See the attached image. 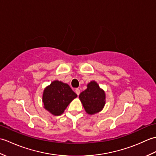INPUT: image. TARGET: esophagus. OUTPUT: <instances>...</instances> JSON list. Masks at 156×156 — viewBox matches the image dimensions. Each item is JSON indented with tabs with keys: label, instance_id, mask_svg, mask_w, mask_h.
<instances>
[{
	"label": "esophagus",
	"instance_id": "34e87169",
	"mask_svg": "<svg viewBox=\"0 0 156 156\" xmlns=\"http://www.w3.org/2000/svg\"><path fill=\"white\" fill-rule=\"evenodd\" d=\"M75 92L76 93V94H77L78 96L80 94V89L79 88H76V90H75Z\"/></svg>",
	"mask_w": 156,
	"mask_h": 156
}]
</instances>
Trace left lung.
Returning a JSON list of instances; mask_svg holds the SVG:
<instances>
[{
    "label": "left lung",
    "instance_id": "8db88e82",
    "mask_svg": "<svg viewBox=\"0 0 156 156\" xmlns=\"http://www.w3.org/2000/svg\"><path fill=\"white\" fill-rule=\"evenodd\" d=\"M79 98L86 112L89 115L97 113L105 107V92L95 81H91L87 84V88L81 92Z\"/></svg>",
    "mask_w": 156,
    "mask_h": 156
}]
</instances>
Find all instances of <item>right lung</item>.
I'll return each mask as SVG.
<instances>
[{
    "instance_id": "right-lung-1",
    "label": "right lung",
    "mask_w": 156,
    "mask_h": 156,
    "mask_svg": "<svg viewBox=\"0 0 156 156\" xmlns=\"http://www.w3.org/2000/svg\"><path fill=\"white\" fill-rule=\"evenodd\" d=\"M76 97L77 94L68 84L54 80L44 89L42 101L45 109L52 115L59 116Z\"/></svg>"
}]
</instances>
